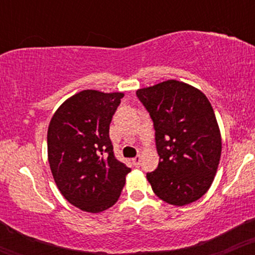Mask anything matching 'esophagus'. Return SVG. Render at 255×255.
Listing matches in <instances>:
<instances>
[{"label":"esophagus","instance_id":"34e87169","mask_svg":"<svg viewBox=\"0 0 255 255\" xmlns=\"http://www.w3.org/2000/svg\"><path fill=\"white\" fill-rule=\"evenodd\" d=\"M131 162H133V164L135 165V166H139L140 165V162H141V157L136 156V157L131 158Z\"/></svg>","mask_w":255,"mask_h":255}]
</instances>
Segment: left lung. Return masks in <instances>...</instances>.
<instances>
[{
	"label": "left lung",
	"mask_w": 255,
	"mask_h": 255,
	"mask_svg": "<svg viewBox=\"0 0 255 255\" xmlns=\"http://www.w3.org/2000/svg\"><path fill=\"white\" fill-rule=\"evenodd\" d=\"M136 96L156 130L159 163L146 174L154 194L175 206L200 199L212 184L222 152L211 103L201 91L177 80L140 89Z\"/></svg>",
	"instance_id": "left-lung-1"
}]
</instances>
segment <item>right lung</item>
Returning a JSON list of instances; mask_svg holds the SVG:
<instances>
[{"label":"right lung","mask_w":255,"mask_h":255,"mask_svg":"<svg viewBox=\"0 0 255 255\" xmlns=\"http://www.w3.org/2000/svg\"><path fill=\"white\" fill-rule=\"evenodd\" d=\"M124 93L84 90L67 99L48 129L49 164L62 195L86 212L98 213L118 201L130 171L116 159L109 136Z\"/></svg>","instance_id":"1"}]
</instances>
